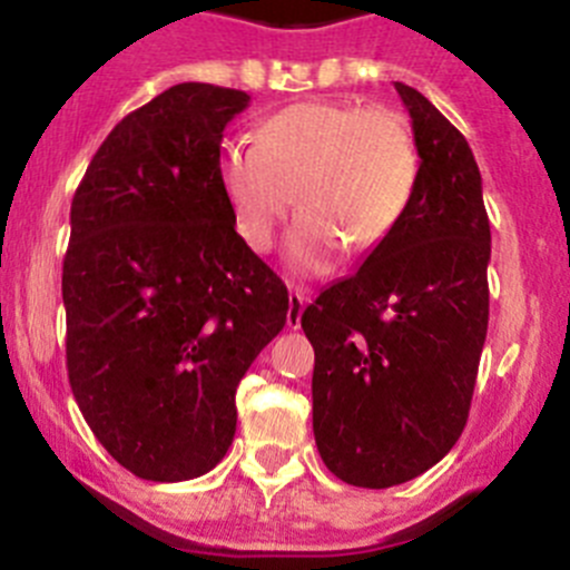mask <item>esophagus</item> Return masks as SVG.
Returning <instances> with one entry per match:
<instances>
[{
    "instance_id": "esophagus-1",
    "label": "esophagus",
    "mask_w": 570,
    "mask_h": 570,
    "mask_svg": "<svg viewBox=\"0 0 570 570\" xmlns=\"http://www.w3.org/2000/svg\"><path fill=\"white\" fill-rule=\"evenodd\" d=\"M306 303H309V295L303 289H289V312H286V326L297 328L301 326V315L306 309Z\"/></svg>"
}]
</instances>
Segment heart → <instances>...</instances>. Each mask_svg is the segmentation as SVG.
<instances>
[{"label": "heart", "instance_id": "1", "mask_svg": "<svg viewBox=\"0 0 570 570\" xmlns=\"http://www.w3.org/2000/svg\"><path fill=\"white\" fill-rule=\"evenodd\" d=\"M219 185L238 236L267 253L295 199L286 255L303 275L380 247L411 205L419 154L405 117L385 106L303 100L269 115L255 146L227 142Z\"/></svg>", "mask_w": 570, "mask_h": 570}]
</instances>
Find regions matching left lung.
<instances>
[{"instance_id":"left-lung-1","label":"left lung","mask_w":570,"mask_h":570,"mask_svg":"<svg viewBox=\"0 0 570 570\" xmlns=\"http://www.w3.org/2000/svg\"><path fill=\"white\" fill-rule=\"evenodd\" d=\"M413 120L411 205L363 267L301 315L315 348L312 428L351 487L387 489L439 464L470 416L489 323L492 253L470 142L396 81Z\"/></svg>"}]
</instances>
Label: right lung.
I'll return each instance as SVG.
<instances>
[{"label": "right lung", "mask_w": 570, "mask_h": 570, "mask_svg": "<svg viewBox=\"0 0 570 570\" xmlns=\"http://www.w3.org/2000/svg\"><path fill=\"white\" fill-rule=\"evenodd\" d=\"M247 104L213 83L165 89L109 131L72 196L69 385L106 453L146 481L225 459L238 382L289 312L219 185L222 131Z\"/></svg>", "instance_id": "right-lung-1"}]
</instances>
